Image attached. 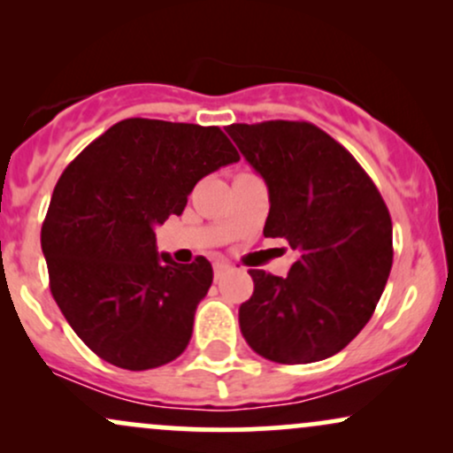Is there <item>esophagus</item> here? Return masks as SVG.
<instances>
[{"label":"esophagus","mask_w":453,"mask_h":453,"mask_svg":"<svg viewBox=\"0 0 453 453\" xmlns=\"http://www.w3.org/2000/svg\"><path fill=\"white\" fill-rule=\"evenodd\" d=\"M212 268H215V279H219L221 274L226 273V270H230V264H227V262H215V266H212Z\"/></svg>","instance_id":"34e87169"}]
</instances>
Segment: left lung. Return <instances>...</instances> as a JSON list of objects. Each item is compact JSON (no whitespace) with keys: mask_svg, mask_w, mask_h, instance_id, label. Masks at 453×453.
<instances>
[{"mask_svg":"<svg viewBox=\"0 0 453 453\" xmlns=\"http://www.w3.org/2000/svg\"><path fill=\"white\" fill-rule=\"evenodd\" d=\"M268 187L264 236L285 238L298 259L288 277L249 270L244 341L279 364L319 362L368 324L392 270V219L381 194L345 147L306 121L227 126Z\"/></svg>","mask_w":453,"mask_h":453,"instance_id":"1","label":"left lung"}]
</instances>
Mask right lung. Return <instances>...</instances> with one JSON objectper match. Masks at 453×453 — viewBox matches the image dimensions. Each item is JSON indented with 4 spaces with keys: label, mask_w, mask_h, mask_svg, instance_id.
<instances>
[{
    "label": "right lung",
    "mask_w": 453,
    "mask_h": 453,
    "mask_svg": "<svg viewBox=\"0 0 453 453\" xmlns=\"http://www.w3.org/2000/svg\"><path fill=\"white\" fill-rule=\"evenodd\" d=\"M238 159L219 127L126 119L64 170L42 223L50 292L102 360L149 371L189 345L212 266L157 253L155 226L185 211L197 180Z\"/></svg>",
    "instance_id": "add662e5"
}]
</instances>
